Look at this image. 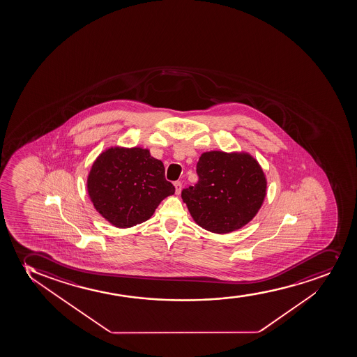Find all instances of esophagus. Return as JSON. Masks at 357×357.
I'll list each match as a JSON object with an SVG mask.
<instances>
[{
    "label": "esophagus",
    "mask_w": 357,
    "mask_h": 357,
    "mask_svg": "<svg viewBox=\"0 0 357 357\" xmlns=\"http://www.w3.org/2000/svg\"><path fill=\"white\" fill-rule=\"evenodd\" d=\"M174 188H176V195H179L181 191V188H183V183H181V181H176V183H174Z\"/></svg>",
    "instance_id": "obj_1"
}]
</instances>
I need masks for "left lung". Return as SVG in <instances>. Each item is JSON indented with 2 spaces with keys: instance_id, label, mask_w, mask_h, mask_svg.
<instances>
[{
  "instance_id": "8db88e82",
  "label": "left lung",
  "mask_w": 357,
  "mask_h": 357,
  "mask_svg": "<svg viewBox=\"0 0 357 357\" xmlns=\"http://www.w3.org/2000/svg\"><path fill=\"white\" fill-rule=\"evenodd\" d=\"M199 181L181 198L193 220L213 234H230L252 220L266 196V178L245 152L210 151L197 164Z\"/></svg>"
}]
</instances>
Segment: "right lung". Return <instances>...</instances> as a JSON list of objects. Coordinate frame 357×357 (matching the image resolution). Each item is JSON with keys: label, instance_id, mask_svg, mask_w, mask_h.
<instances>
[{"label": "right lung", "instance_id": "obj_1", "mask_svg": "<svg viewBox=\"0 0 357 357\" xmlns=\"http://www.w3.org/2000/svg\"><path fill=\"white\" fill-rule=\"evenodd\" d=\"M87 191L96 211L127 229L150 219L176 188L165 179L162 161L142 147H109L93 162Z\"/></svg>", "mask_w": 357, "mask_h": 357}]
</instances>
